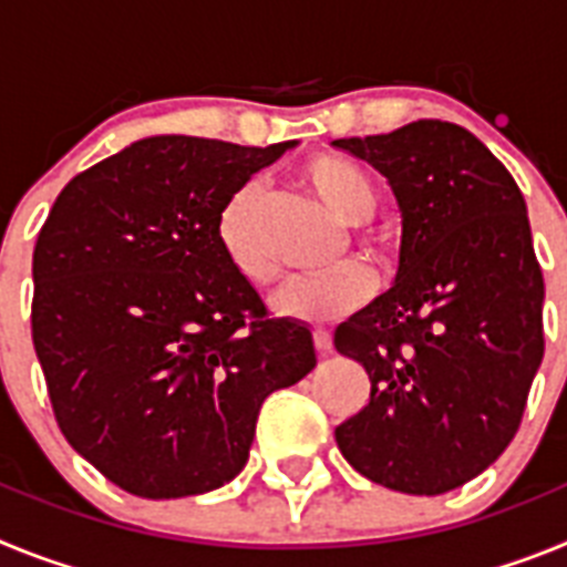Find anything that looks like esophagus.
Returning a JSON list of instances; mask_svg holds the SVG:
<instances>
[{
	"instance_id": "esophagus-1",
	"label": "esophagus",
	"mask_w": 567,
	"mask_h": 567,
	"mask_svg": "<svg viewBox=\"0 0 567 567\" xmlns=\"http://www.w3.org/2000/svg\"><path fill=\"white\" fill-rule=\"evenodd\" d=\"M315 349H318L320 354H329L332 352V334L327 332V329H315Z\"/></svg>"
}]
</instances>
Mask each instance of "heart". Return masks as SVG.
<instances>
[{
    "label": "heart",
    "mask_w": 567,
    "mask_h": 567,
    "mask_svg": "<svg viewBox=\"0 0 567 567\" xmlns=\"http://www.w3.org/2000/svg\"><path fill=\"white\" fill-rule=\"evenodd\" d=\"M300 178L346 227H360L378 209V187H374L372 175L343 155H312L300 167ZM260 209H264V189L258 182H249L229 195L218 213V221H215V235H218L229 267L249 284H264L272 278V260H269L264 238H260ZM358 244L372 258H383L389 249L383 235L374 233H363ZM372 289L374 280L363 267H343L332 275H320V278H292L280 284L269 298V307L287 320L329 323V320L343 318L352 309L363 307Z\"/></svg>",
    "instance_id": "obj_1"
}]
</instances>
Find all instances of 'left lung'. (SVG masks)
<instances>
[{"label": "left lung", "instance_id": "1", "mask_svg": "<svg viewBox=\"0 0 567 567\" xmlns=\"http://www.w3.org/2000/svg\"><path fill=\"white\" fill-rule=\"evenodd\" d=\"M400 209L398 278L334 329L369 405L334 429L354 471L434 497L483 474L519 429L543 363V269L517 182L477 135L420 118L338 138Z\"/></svg>", "mask_w": 567, "mask_h": 567}]
</instances>
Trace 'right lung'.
Segmentation results:
<instances>
[{
	"instance_id": "right-lung-1",
	"label": "right lung",
	"mask_w": 567,
	"mask_h": 567,
	"mask_svg": "<svg viewBox=\"0 0 567 567\" xmlns=\"http://www.w3.org/2000/svg\"><path fill=\"white\" fill-rule=\"evenodd\" d=\"M295 144L150 135L79 173L39 233L30 323L53 414L135 497L238 477L260 403L318 363L307 323L269 318L215 235L229 195Z\"/></svg>"
}]
</instances>
